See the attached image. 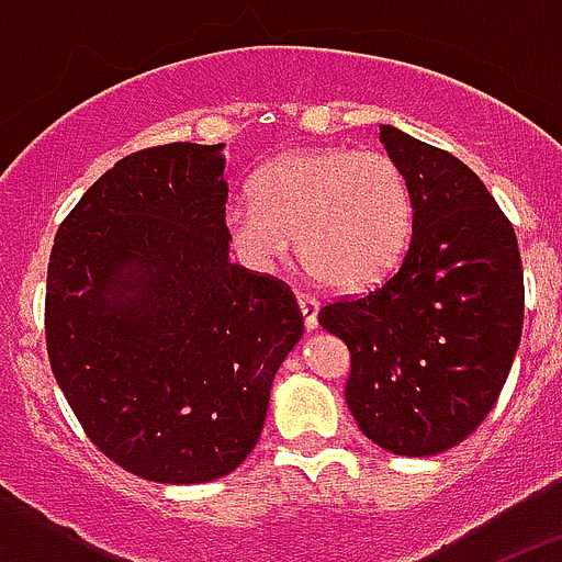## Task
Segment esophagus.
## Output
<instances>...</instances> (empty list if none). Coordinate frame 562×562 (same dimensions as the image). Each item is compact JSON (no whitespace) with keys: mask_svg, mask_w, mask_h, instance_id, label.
I'll use <instances>...</instances> for the list:
<instances>
[{"mask_svg":"<svg viewBox=\"0 0 562 562\" xmlns=\"http://www.w3.org/2000/svg\"><path fill=\"white\" fill-rule=\"evenodd\" d=\"M297 306H301V312H304V326L306 329H317V310H321V301L312 295H306V292H301L297 295Z\"/></svg>","mask_w":562,"mask_h":562,"instance_id":"esophagus-1","label":"esophagus"}]
</instances>
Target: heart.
<instances>
[{
  "mask_svg": "<svg viewBox=\"0 0 562 562\" xmlns=\"http://www.w3.org/2000/svg\"><path fill=\"white\" fill-rule=\"evenodd\" d=\"M256 200H233L225 225L252 267L297 252L306 270L340 292L371 290L394 272L414 231L405 171L385 151L304 148L261 168Z\"/></svg>",
  "mask_w": 562,
  "mask_h": 562,
  "instance_id": "1",
  "label": "heart"
}]
</instances>
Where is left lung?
Segmentation results:
<instances>
[{
  "mask_svg": "<svg viewBox=\"0 0 562 562\" xmlns=\"http://www.w3.org/2000/svg\"><path fill=\"white\" fill-rule=\"evenodd\" d=\"M382 146L414 196L400 267L360 297L317 312L349 346L346 402L360 430L396 456L456 448L493 411L524 329L515 227L475 171L394 126Z\"/></svg>",
  "mask_w": 562,
  "mask_h": 562,
  "instance_id": "left-lung-1",
  "label": "left lung"
}]
</instances>
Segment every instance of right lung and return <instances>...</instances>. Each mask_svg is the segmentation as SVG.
Instances as JSON below:
<instances>
[{"label":"right lung","mask_w":562,"mask_h":562,"mask_svg":"<svg viewBox=\"0 0 562 562\" xmlns=\"http://www.w3.org/2000/svg\"><path fill=\"white\" fill-rule=\"evenodd\" d=\"M220 146L114 162L49 252L44 335L58 389L98 450L160 484L233 473L304 335L284 281L231 265Z\"/></svg>","instance_id":"add662e5"}]
</instances>
